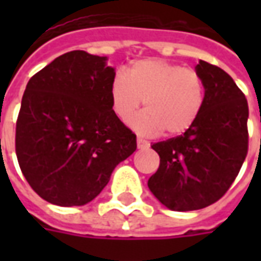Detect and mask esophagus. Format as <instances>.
Here are the masks:
<instances>
[{
	"mask_svg": "<svg viewBox=\"0 0 261 261\" xmlns=\"http://www.w3.org/2000/svg\"><path fill=\"white\" fill-rule=\"evenodd\" d=\"M137 145H138V148H148L149 147V142L147 141V140H144V138H137Z\"/></svg>",
	"mask_w": 261,
	"mask_h": 261,
	"instance_id": "1",
	"label": "esophagus"
}]
</instances>
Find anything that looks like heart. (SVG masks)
Listing matches in <instances>:
<instances>
[{"label": "heart", "mask_w": 261, "mask_h": 261, "mask_svg": "<svg viewBox=\"0 0 261 261\" xmlns=\"http://www.w3.org/2000/svg\"><path fill=\"white\" fill-rule=\"evenodd\" d=\"M205 84L198 71L162 59L140 60L117 74L110 85L114 114L127 121L144 100L145 110L130 121L140 134L179 136L192 128L205 105Z\"/></svg>", "instance_id": "heart-1"}]
</instances>
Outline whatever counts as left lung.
<instances>
[{
    "mask_svg": "<svg viewBox=\"0 0 261 261\" xmlns=\"http://www.w3.org/2000/svg\"><path fill=\"white\" fill-rule=\"evenodd\" d=\"M205 105L192 128L151 147L161 162L148 187L165 207L193 211L218 201L229 190L249 148V106L230 75L200 60Z\"/></svg>",
    "mask_w": 261,
    "mask_h": 261,
    "instance_id": "left-lung-1",
    "label": "left lung"
}]
</instances>
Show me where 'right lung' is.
<instances>
[{"label": "right lung", "instance_id": "obj_1", "mask_svg": "<svg viewBox=\"0 0 261 261\" xmlns=\"http://www.w3.org/2000/svg\"><path fill=\"white\" fill-rule=\"evenodd\" d=\"M106 57L75 50L32 76L22 97L15 151L28 183L61 205L92 201L117 165L136 151V134L114 114Z\"/></svg>", "mask_w": 261, "mask_h": 261}]
</instances>
